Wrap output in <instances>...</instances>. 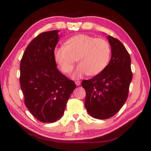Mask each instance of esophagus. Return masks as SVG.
I'll use <instances>...</instances> for the list:
<instances>
[{"label":"esophagus","instance_id":"obj_1","mask_svg":"<svg viewBox=\"0 0 151 151\" xmlns=\"http://www.w3.org/2000/svg\"><path fill=\"white\" fill-rule=\"evenodd\" d=\"M75 84L77 86H79L81 85V81H75Z\"/></svg>","mask_w":151,"mask_h":151}]
</instances>
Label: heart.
Returning <instances> with one entry per match:
<instances>
[{"instance_id": "heart-1", "label": "heart", "mask_w": 151, "mask_h": 151, "mask_svg": "<svg viewBox=\"0 0 151 151\" xmlns=\"http://www.w3.org/2000/svg\"><path fill=\"white\" fill-rule=\"evenodd\" d=\"M111 53L105 39L81 34L69 38L64 47L56 48L55 59L65 74L72 72L77 60L79 65L72 76L78 78L85 74L91 76L101 73L108 65Z\"/></svg>"}]
</instances>
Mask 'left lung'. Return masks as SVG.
I'll return each mask as SVG.
<instances>
[{"label":"left lung","instance_id":"1","mask_svg":"<svg viewBox=\"0 0 151 151\" xmlns=\"http://www.w3.org/2000/svg\"><path fill=\"white\" fill-rule=\"evenodd\" d=\"M112 57L108 65L99 75L82 81L86 91L85 106L94 118L107 119L122 108L129 94L132 78L131 57L119 40L107 37Z\"/></svg>","mask_w":151,"mask_h":151}]
</instances>
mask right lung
I'll return each mask as SVG.
<instances>
[{"mask_svg": "<svg viewBox=\"0 0 151 151\" xmlns=\"http://www.w3.org/2000/svg\"><path fill=\"white\" fill-rule=\"evenodd\" d=\"M58 30L36 37L25 50L20 65V85L25 105L44 123L59 120L66 103L76 88L73 81L57 68L55 48L59 39Z\"/></svg>", "mask_w": 151, "mask_h": 151, "instance_id": "add662e5", "label": "right lung"}]
</instances>
